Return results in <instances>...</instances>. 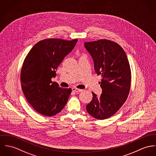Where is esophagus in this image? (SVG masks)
Wrapping results in <instances>:
<instances>
[{"label":"esophagus","mask_w":156,"mask_h":156,"mask_svg":"<svg viewBox=\"0 0 156 156\" xmlns=\"http://www.w3.org/2000/svg\"><path fill=\"white\" fill-rule=\"evenodd\" d=\"M72 91H75V92H76V93H78V92L82 91L83 90H82V89H80V88H77L73 87V88H72Z\"/></svg>","instance_id":"1"}]
</instances>
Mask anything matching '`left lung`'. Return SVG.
Segmentation results:
<instances>
[{
  "label": "left lung",
  "instance_id": "left-lung-1",
  "mask_svg": "<svg viewBox=\"0 0 156 156\" xmlns=\"http://www.w3.org/2000/svg\"><path fill=\"white\" fill-rule=\"evenodd\" d=\"M93 59L94 70L101 75L100 97L92 92L93 99L86 105L88 113L104 120L115 114L127 99L131 84V70L126 54L117 43L108 40L85 42Z\"/></svg>",
  "mask_w": 156,
  "mask_h": 156
}]
</instances>
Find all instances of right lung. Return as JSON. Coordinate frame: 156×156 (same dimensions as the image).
<instances>
[{
	"label": "right lung",
	"mask_w": 156,
	"mask_h": 156,
	"mask_svg": "<svg viewBox=\"0 0 156 156\" xmlns=\"http://www.w3.org/2000/svg\"><path fill=\"white\" fill-rule=\"evenodd\" d=\"M77 41L44 39L37 42L26 55L21 70V88L28 102L40 114L55 115L67 103L71 88L58 87L51 78Z\"/></svg>",
	"instance_id": "1"
}]
</instances>
